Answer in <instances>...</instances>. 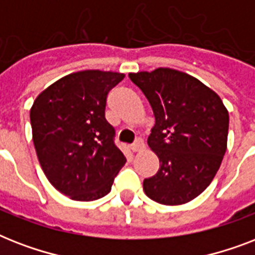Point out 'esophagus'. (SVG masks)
Masks as SVG:
<instances>
[{"label":"esophagus","mask_w":255,"mask_h":255,"mask_svg":"<svg viewBox=\"0 0 255 255\" xmlns=\"http://www.w3.org/2000/svg\"><path fill=\"white\" fill-rule=\"evenodd\" d=\"M143 149H144V143L141 139H137L135 141V144L131 145V151L133 152V153H136V152H141Z\"/></svg>","instance_id":"34e87169"}]
</instances>
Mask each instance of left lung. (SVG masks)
<instances>
[{
	"label": "left lung",
	"mask_w": 255,
	"mask_h": 255,
	"mask_svg": "<svg viewBox=\"0 0 255 255\" xmlns=\"http://www.w3.org/2000/svg\"><path fill=\"white\" fill-rule=\"evenodd\" d=\"M155 115L148 145L160 168L145 178L148 197L163 205L192 201L209 186L226 152L229 112L221 98L185 73L160 67L131 73Z\"/></svg>",
	"instance_id": "left-lung-1"
}]
</instances>
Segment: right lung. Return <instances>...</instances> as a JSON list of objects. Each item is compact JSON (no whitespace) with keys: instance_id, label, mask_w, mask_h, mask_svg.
Instances as JSON below:
<instances>
[{"instance_id":"add662e5","label":"right lung","mask_w":255,"mask_h":255,"mask_svg":"<svg viewBox=\"0 0 255 255\" xmlns=\"http://www.w3.org/2000/svg\"><path fill=\"white\" fill-rule=\"evenodd\" d=\"M124 74L78 71L43 90L30 110L38 160L51 185L75 201L110 193L126 157L104 116L110 90Z\"/></svg>"}]
</instances>
